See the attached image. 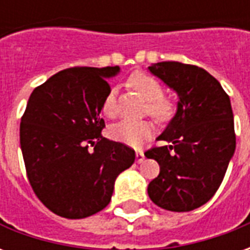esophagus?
I'll list each match as a JSON object with an SVG mask.
<instances>
[{"instance_id": "1", "label": "esophagus", "mask_w": 250, "mask_h": 250, "mask_svg": "<svg viewBox=\"0 0 250 250\" xmlns=\"http://www.w3.org/2000/svg\"><path fill=\"white\" fill-rule=\"evenodd\" d=\"M135 157H136V162L138 163H142L143 161H145V154H143V151H142V150L136 151Z\"/></svg>"}]
</instances>
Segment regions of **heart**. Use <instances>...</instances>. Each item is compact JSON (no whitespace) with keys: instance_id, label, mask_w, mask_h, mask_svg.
<instances>
[{"instance_id":"b5f03b06","label":"heart","mask_w":250,"mask_h":250,"mask_svg":"<svg viewBox=\"0 0 250 250\" xmlns=\"http://www.w3.org/2000/svg\"><path fill=\"white\" fill-rule=\"evenodd\" d=\"M130 84L147 100V111L157 119H166L171 114V104L162 98L163 88L155 77L143 72L134 73L130 77ZM102 111L105 116L114 118L116 115L115 92L105 96L102 105ZM155 127L150 120H122L109 128V136L116 142L127 146L139 147L143 142L154 134Z\"/></svg>"}]
</instances>
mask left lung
<instances>
[{
    "instance_id": "obj_1",
    "label": "left lung",
    "mask_w": 250,
    "mask_h": 250,
    "mask_svg": "<svg viewBox=\"0 0 250 250\" xmlns=\"http://www.w3.org/2000/svg\"><path fill=\"white\" fill-rule=\"evenodd\" d=\"M148 71L178 95L177 112L158 141L167 145L145 152L159 163L147 193L170 211H190L220 188L236 150L230 99L204 68L178 62L151 64Z\"/></svg>"
}]
</instances>
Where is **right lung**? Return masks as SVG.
Masks as SVG:
<instances>
[{
	"mask_svg": "<svg viewBox=\"0 0 250 250\" xmlns=\"http://www.w3.org/2000/svg\"><path fill=\"white\" fill-rule=\"evenodd\" d=\"M116 66H75L35 88L20 125L26 175L35 194L55 214L79 220L111 201L115 179L135 151L102 135V105Z\"/></svg>",
	"mask_w": 250,
	"mask_h": 250,
	"instance_id": "right-lung-1",
	"label": "right lung"
}]
</instances>
